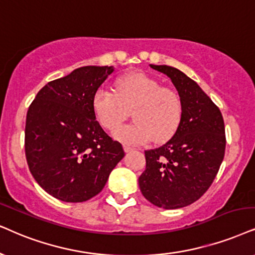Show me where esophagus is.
Here are the masks:
<instances>
[{
	"mask_svg": "<svg viewBox=\"0 0 255 255\" xmlns=\"http://www.w3.org/2000/svg\"><path fill=\"white\" fill-rule=\"evenodd\" d=\"M133 149H134V148H131L129 146H126V144L124 146V150L126 151V153H129V151H131Z\"/></svg>",
	"mask_w": 255,
	"mask_h": 255,
	"instance_id": "esophagus-1",
	"label": "esophagus"
}]
</instances>
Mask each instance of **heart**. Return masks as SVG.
I'll return each mask as SVG.
<instances>
[{"mask_svg": "<svg viewBox=\"0 0 255 255\" xmlns=\"http://www.w3.org/2000/svg\"><path fill=\"white\" fill-rule=\"evenodd\" d=\"M135 124L119 128L117 140L126 144H144L154 140L165 142L179 129L182 120V101L175 90L162 87L144 73L120 77L115 93L100 88L93 98V111L101 127L115 130L133 111Z\"/></svg>", "mask_w": 255, "mask_h": 255, "instance_id": "obj_1", "label": "heart"}]
</instances>
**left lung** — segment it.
Returning a JSON list of instances; mask_svg holds the SVG:
<instances>
[{
	"mask_svg": "<svg viewBox=\"0 0 255 255\" xmlns=\"http://www.w3.org/2000/svg\"><path fill=\"white\" fill-rule=\"evenodd\" d=\"M172 80L182 101V120L168 142L144 150L146 169L138 186L148 201L160 208L188 206L207 192L225 156L222 114L198 83L169 66L150 64Z\"/></svg>",
	"mask_w": 255,
	"mask_h": 255,
	"instance_id": "1",
	"label": "left lung"
}]
</instances>
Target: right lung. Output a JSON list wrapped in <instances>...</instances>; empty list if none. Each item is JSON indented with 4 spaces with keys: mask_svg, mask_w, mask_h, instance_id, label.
<instances>
[{
    "mask_svg": "<svg viewBox=\"0 0 255 255\" xmlns=\"http://www.w3.org/2000/svg\"><path fill=\"white\" fill-rule=\"evenodd\" d=\"M113 67L87 66L48 82L29 106L24 151L31 175L54 198L83 202L104 189L125 156L96 121L93 98Z\"/></svg>",
    "mask_w": 255,
    "mask_h": 255,
    "instance_id": "add662e5",
    "label": "right lung"
}]
</instances>
